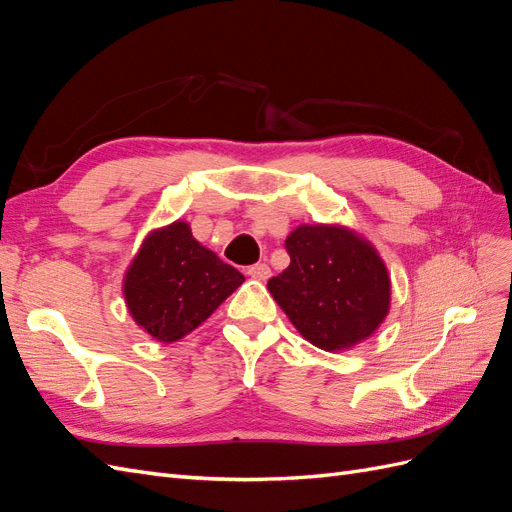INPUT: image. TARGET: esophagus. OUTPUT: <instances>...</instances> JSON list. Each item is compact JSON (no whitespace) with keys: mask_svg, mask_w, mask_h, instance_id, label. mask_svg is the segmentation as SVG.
Wrapping results in <instances>:
<instances>
[{"mask_svg":"<svg viewBox=\"0 0 512 512\" xmlns=\"http://www.w3.org/2000/svg\"><path fill=\"white\" fill-rule=\"evenodd\" d=\"M247 275L254 277V280H258V282H267L271 277V269H269V265H265V262H258V265H252L250 269H247Z\"/></svg>","mask_w":512,"mask_h":512,"instance_id":"1","label":"esophagus"}]
</instances>
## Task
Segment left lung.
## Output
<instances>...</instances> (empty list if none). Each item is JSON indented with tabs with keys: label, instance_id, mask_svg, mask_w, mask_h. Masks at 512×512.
<instances>
[{
	"label": "left lung",
	"instance_id": "left-lung-1",
	"mask_svg": "<svg viewBox=\"0 0 512 512\" xmlns=\"http://www.w3.org/2000/svg\"><path fill=\"white\" fill-rule=\"evenodd\" d=\"M290 265L267 288L309 344L346 352L391 309V275L369 239L344 224H301L286 237Z\"/></svg>",
	"mask_w": 512,
	"mask_h": 512
}]
</instances>
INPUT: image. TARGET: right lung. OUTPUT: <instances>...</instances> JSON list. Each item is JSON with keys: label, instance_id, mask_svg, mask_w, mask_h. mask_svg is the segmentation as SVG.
I'll list each match as a JSON object with an SVG mask.
<instances>
[{"label": "right lung", "instance_id": "1", "mask_svg": "<svg viewBox=\"0 0 512 512\" xmlns=\"http://www.w3.org/2000/svg\"><path fill=\"white\" fill-rule=\"evenodd\" d=\"M245 277L198 243L188 222L153 228L123 275L132 320L162 344L200 327Z\"/></svg>", "mask_w": 512, "mask_h": 512}]
</instances>
